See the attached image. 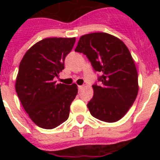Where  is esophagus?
<instances>
[{"instance_id": "1", "label": "esophagus", "mask_w": 160, "mask_h": 160, "mask_svg": "<svg viewBox=\"0 0 160 160\" xmlns=\"http://www.w3.org/2000/svg\"><path fill=\"white\" fill-rule=\"evenodd\" d=\"M82 89H83V85H78V90H79V91H81Z\"/></svg>"}]
</instances>
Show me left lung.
Masks as SVG:
<instances>
[{
  "mask_svg": "<svg viewBox=\"0 0 160 160\" xmlns=\"http://www.w3.org/2000/svg\"><path fill=\"white\" fill-rule=\"evenodd\" d=\"M75 51L83 53L93 69L100 73V85H92L94 96L87 107L101 121L112 123L121 119L138 95V73L129 49L119 39L104 32L80 38Z\"/></svg>",
  "mask_w": 160,
  "mask_h": 160,
  "instance_id": "8db88e82",
  "label": "left lung"
}]
</instances>
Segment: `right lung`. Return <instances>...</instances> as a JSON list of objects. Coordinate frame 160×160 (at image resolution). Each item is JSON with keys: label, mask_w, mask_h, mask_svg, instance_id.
<instances>
[{"label": "right lung", "mask_w": 160, "mask_h": 160, "mask_svg": "<svg viewBox=\"0 0 160 160\" xmlns=\"http://www.w3.org/2000/svg\"><path fill=\"white\" fill-rule=\"evenodd\" d=\"M75 42V37L44 39L31 46L20 63L16 93L31 120L41 128L54 129L69 118L77 85L55 80Z\"/></svg>", "instance_id": "right-lung-1"}]
</instances>
